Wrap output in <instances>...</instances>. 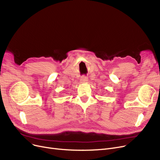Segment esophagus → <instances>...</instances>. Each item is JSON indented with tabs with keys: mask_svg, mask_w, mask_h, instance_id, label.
Returning <instances> with one entry per match:
<instances>
[{
	"mask_svg": "<svg viewBox=\"0 0 160 160\" xmlns=\"http://www.w3.org/2000/svg\"><path fill=\"white\" fill-rule=\"evenodd\" d=\"M80 81L82 82H86L88 81V77L86 76H85V75L82 76L81 77V78H80Z\"/></svg>",
	"mask_w": 160,
	"mask_h": 160,
	"instance_id": "1",
	"label": "esophagus"
}]
</instances>
